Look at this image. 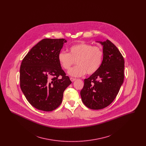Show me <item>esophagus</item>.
Masks as SVG:
<instances>
[{"instance_id":"esophagus-1","label":"esophagus","mask_w":146,"mask_h":146,"mask_svg":"<svg viewBox=\"0 0 146 146\" xmlns=\"http://www.w3.org/2000/svg\"><path fill=\"white\" fill-rule=\"evenodd\" d=\"M70 80L73 82H74V81H75L76 80V78H70Z\"/></svg>"}]
</instances>
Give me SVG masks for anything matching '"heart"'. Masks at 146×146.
<instances>
[{"label":"heart","mask_w":146,"mask_h":146,"mask_svg":"<svg viewBox=\"0 0 146 146\" xmlns=\"http://www.w3.org/2000/svg\"><path fill=\"white\" fill-rule=\"evenodd\" d=\"M104 51L101 47L92 46L87 43H80L72 46L69 53L61 51L58 60L64 70H70L76 61V66L70 70L72 76H81L85 74L91 75L101 67L104 58Z\"/></svg>","instance_id":"obj_1"}]
</instances>
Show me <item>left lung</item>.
I'll return each mask as SVG.
<instances>
[{
  "label": "left lung",
  "instance_id": "obj_1",
  "mask_svg": "<svg viewBox=\"0 0 146 146\" xmlns=\"http://www.w3.org/2000/svg\"><path fill=\"white\" fill-rule=\"evenodd\" d=\"M104 46L102 64L96 73L84 79L80 95L84 104L92 110L108 106L117 96L124 79V59L110 40L100 42Z\"/></svg>",
  "mask_w": 146,
  "mask_h": 146
}]
</instances>
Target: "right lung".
I'll use <instances>...</instances> for the list:
<instances>
[{"label": "right lung", "instance_id": "right-lung-1", "mask_svg": "<svg viewBox=\"0 0 146 146\" xmlns=\"http://www.w3.org/2000/svg\"><path fill=\"white\" fill-rule=\"evenodd\" d=\"M66 42L65 39H44L22 60L21 90L29 104L39 110L56 109L62 103L64 91L72 83L58 60V54Z\"/></svg>", "mask_w": 146, "mask_h": 146}]
</instances>
